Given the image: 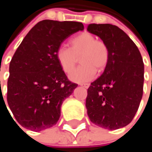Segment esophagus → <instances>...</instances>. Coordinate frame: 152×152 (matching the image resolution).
<instances>
[{
    "label": "esophagus",
    "instance_id": "obj_1",
    "mask_svg": "<svg viewBox=\"0 0 152 152\" xmlns=\"http://www.w3.org/2000/svg\"><path fill=\"white\" fill-rule=\"evenodd\" d=\"M81 85H82L83 87H84V88H86V89L90 87V84H89V83H82Z\"/></svg>",
    "mask_w": 152,
    "mask_h": 152
}]
</instances>
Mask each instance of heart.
Segmentation results:
<instances>
[{
    "instance_id": "obj_1",
    "label": "heart",
    "mask_w": 152,
    "mask_h": 152,
    "mask_svg": "<svg viewBox=\"0 0 152 152\" xmlns=\"http://www.w3.org/2000/svg\"><path fill=\"white\" fill-rule=\"evenodd\" d=\"M70 48L61 46L57 48L55 56L61 69L69 74L80 57V67L71 74L70 79L76 83H86L92 80L96 72L103 71L109 61V49L106 43L90 32H83L72 38Z\"/></svg>"
}]
</instances>
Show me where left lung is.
Listing matches in <instances>:
<instances>
[{
  "mask_svg": "<svg viewBox=\"0 0 152 152\" xmlns=\"http://www.w3.org/2000/svg\"><path fill=\"white\" fill-rule=\"evenodd\" d=\"M87 31L99 37L110 53L103 74L88 89V116L92 123L106 129L123 128L132 121L142 97V55L133 40L116 25L91 23Z\"/></svg>",
  "mask_w": 152,
  "mask_h": 152,
  "instance_id": "1",
  "label": "left lung"
}]
</instances>
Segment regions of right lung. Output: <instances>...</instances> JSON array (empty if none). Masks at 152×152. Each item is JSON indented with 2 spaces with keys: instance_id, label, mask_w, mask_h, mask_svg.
I'll use <instances>...</instances> for the list:
<instances>
[{
  "instance_id": "obj_1",
  "label": "right lung",
  "mask_w": 152,
  "mask_h": 152,
  "mask_svg": "<svg viewBox=\"0 0 152 152\" xmlns=\"http://www.w3.org/2000/svg\"><path fill=\"white\" fill-rule=\"evenodd\" d=\"M83 30L79 22L43 20L16 49L10 64L7 100L23 128L37 132L59 121L62 102L77 84L68 79L55 53L67 38Z\"/></svg>"
}]
</instances>
